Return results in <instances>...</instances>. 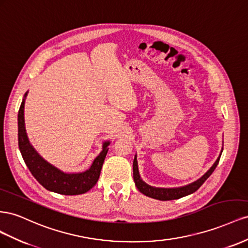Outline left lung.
Segmentation results:
<instances>
[{"instance_id": "8db88e82", "label": "left lung", "mask_w": 248, "mask_h": 248, "mask_svg": "<svg viewBox=\"0 0 248 248\" xmlns=\"http://www.w3.org/2000/svg\"><path fill=\"white\" fill-rule=\"evenodd\" d=\"M222 154V150L220 155H219L218 159L215 161V163L213 164L209 170L204 173L201 179L197 181L189 184V185L183 186V187H178V188H157V187H153L151 185H148L145 182L142 181V179L140 178L139 170H138V162H137V155H135V158H134L133 162V178L134 182H135V185L138 188L141 193H143L144 195L152 197V199L155 200H159V201H172V200H179L181 197H184L186 195H189L191 193L195 192V191L199 189L202 184L206 182V180L209 178V176L213 173L215 170V168L217 167L219 160H220V155Z\"/></svg>"}]
</instances>
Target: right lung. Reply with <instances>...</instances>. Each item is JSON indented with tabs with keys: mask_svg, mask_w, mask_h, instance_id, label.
<instances>
[{
	"mask_svg": "<svg viewBox=\"0 0 248 248\" xmlns=\"http://www.w3.org/2000/svg\"><path fill=\"white\" fill-rule=\"evenodd\" d=\"M27 94L28 93H25L23 102L20 104L17 116L18 147L27 167L29 168V170L39 184L48 191L63 195L86 193L95 185L98 178H100L102 166L104 164L106 155L108 153V145L110 142L105 141L103 143V151L94 159L93 164L86 171L67 173L60 170L59 168L48 163L46 160L41 157L30 143V140L27 136L24 118L25 100Z\"/></svg>",
	"mask_w": 248,
	"mask_h": 248,
	"instance_id": "add662e5",
	"label": "right lung"
}]
</instances>
